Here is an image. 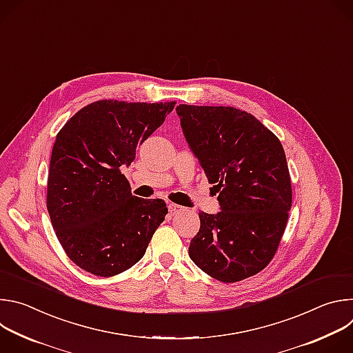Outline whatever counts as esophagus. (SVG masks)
I'll return each mask as SVG.
<instances>
[{"instance_id":"34e87169","label":"esophagus","mask_w":353,"mask_h":353,"mask_svg":"<svg viewBox=\"0 0 353 353\" xmlns=\"http://www.w3.org/2000/svg\"><path fill=\"white\" fill-rule=\"evenodd\" d=\"M168 208H169V214H170V215H176V214H179V212H181V211L184 210L181 205H177V204H174V203H169V204H168Z\"/></svg>"}]
</instances>
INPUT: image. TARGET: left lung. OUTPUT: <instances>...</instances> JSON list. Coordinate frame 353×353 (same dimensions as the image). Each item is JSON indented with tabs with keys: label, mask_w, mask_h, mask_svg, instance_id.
Returning a JSON list of instances; mask_svg holds the SVG:
<instances>
[{
	"label": "left lung",
	"mask_w": 353,
	"mask_h": 353,
	"mask_svg": "<svg viewBox=\"0 0 353 353\" xmlns=\"http://www.w3.org/2000/svg\"><path fill=\"white\" fill-rule=\"evenodd\" d=\"M185 139L215 184L221 212H199L188 256L210 276L233 283L274 259L292 207V184L278 137L230 106H177Z\"/></svg>",
	"instance_id": "1"
}]
</instances>
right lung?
I'll return each mask as SVG.
<instances>
[{"instance_id":"obj_1","label":"right lung","mask_w":353,"mask_h":353,"mask_svg":"<svg viewBox=\"0 0 353 353\" xmlns=\"http://www.w3.org/2000/svg\"><path fill=\"white\" fill-rule=\"evenodd\" d=\"M176 102L97 100L59 131L47 180V211L68 259L97 276L137 264L168 208L131 194L120 168L162 125Z\"/></svg>"}]
</instances>
